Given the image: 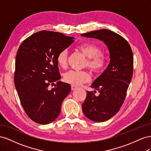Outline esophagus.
<instances>
[{
  "label": "esophagus",
  "mask_w": 151,
  "mask_h": 151,
  "mask_svg": "<svg viewBox=\"0 0 151 151\" xmlns=\"http://www.w3.org/2000/svg\"><path fill=\"white\" fill-rule=\"evenodd\" d=\"M77 89V87H76V86H73V85L71 86V89H72V91H74V90H75V89Z\"/></svg>",
  "instance_id": "1"
}]
</instances>
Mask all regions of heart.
<instances>
[{
  "label": "heart",
  "mask_w": 151,
  "mask_h": 151,
  "mask_svg": "<svg viewBox=\"0 0 151 151\" xmlns=\"http://www.w3.org/2000/svg\"><path fill=\"white\" fill-rule=\"evenodd\" d=\"M77 49L88 58L85 65L93 73L101 72L106 66L107 57L103 52H99L100 48L96 44L91 42L83 43L77 47ZM67 52L63 50L58 53L56 60L58 65L65 68L67 65ZM91 80L89 74L84 70H70L63 76V81L73 86H79L88 83Z\"/></svg>",
  "instance_id": "1"
}]
</instances>
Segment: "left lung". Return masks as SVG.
I'll list each match as a JSON object with an SVG mask.
<instances>
[{
  "label": "left lung",
  "instance_id": "8db88e82",
  "mask_svg": "<svg viewBox=\"0 0 151 151\" xmlns=\"http://www.w3.org/2000/svg\"><path fill=\"white\" fill-rule=\"evenodd\" d=\"M81 36L103 41L109 52V64L91 86L99 94L96 96V91H87L82 104L87 118L96 122H105L116 115L125 99L133 74V53L124 38L109 29L90 31Z\"/></svg>",
  "mask_w": 151,
  "mask_h": 151
}]
</instances>
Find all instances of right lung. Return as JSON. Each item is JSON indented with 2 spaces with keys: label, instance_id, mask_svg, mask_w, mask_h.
I'll return each mask as SVG.
<instances>
[{
  "label": "right lung",
  "instance_id": "right-lung-1",
  "mask_svg": "<svg viewBox=\"0 0 151 151\" xmlns=\"http://www.w3.org/2000/svg\"><path fill=\"white\" fill-rule=\"evenodd\" d=\"M74 42L63 33L42 31L24 40L17 50L14 85L24 111L36 123L46 125L55 120L70 92V85L59 81L56 58ZM50 85L55 86L52 90Z\"/></svg>",
  "mask_w": 151,
  "mask_h": 151
}]
</instances>
